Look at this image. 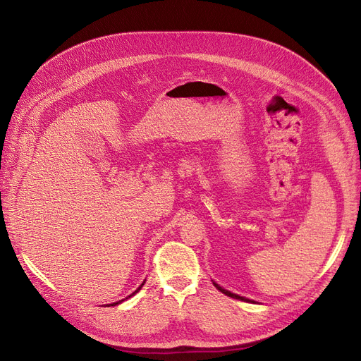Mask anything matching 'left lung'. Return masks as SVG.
Segmentation results:
<instances>
[{
	"label": "left lung",
	"instance_id": "1",
	"mask_svg": "<svg viewBox=\"0 0 361 361\" xmlns=\"http://www.w3.org/2000/svg\"><path fill=\"white\" fill-rule=\"evenodd\" d=\"M214 286L221 291V293H224L225 295H228V297H231V298H237V300H241V301H252V300H249V298H245V297H241V295H237V294H234V293H231V291H228V290H224L221 286H218L216 282H214Z\"/></svg>",
	"mask_w": 361,
	"mask_h": 361
}]
</instances>
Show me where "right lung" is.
Here are the masks:
<instances>
[{
	"label": "right lung",
	"mask_w": 361,
	"mask_h": 361,
	"mask_svg": "<svg viewBox=\"0 0 361 361\" xmlns=\"http://www.w3.org/2000/svg\"><path fill=\"white\" fill-rule=\"evenodd\" d=\"M143 286H145V281H143V283H142V286H140V287H139V288H137V290H136L135 293H133V294H130L128 297H131V295H135L136 293H139V291L142 290V287H143ZM128 297H127V298H128ZM124 300H126V298H124ZM124 300H120V301H117V302H112V305H108V306H117V305H120V302H123Z\"/></svg>",
	"instance_id": "add662e5"
}]
</instances>
